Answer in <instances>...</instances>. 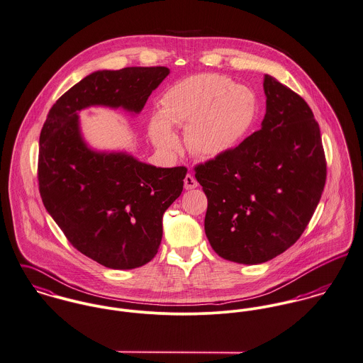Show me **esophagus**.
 Listing matches in <instances>:
<instances>
[{"mask_svg":"<svg viewBox=\"0 0 363 363\" xmlns=\"http://www.w3.org/2000/svg\"><path fill=\"white\" fill-rule=\"evenodd\" d=\"M184 186H185V189H195V188H198V181L194 178V175H191V174H188L186 177H185V179H184Z\"/></svg>","mask_w":363,"mask_h":363,"instance_id":"esophagus-1","label":"esophagus"}]
</instances>
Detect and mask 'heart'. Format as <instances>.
Listing matches in <instances>:
<instances>
[{
	"label": "heart",
	"instance_id": "heart-1",
	"mask_svg": "<svg viewBox=\"0 0 363 363\" xmlns=\"http://www.w3.org/2000/svg\"><path fill=\"white\" fill-rule=\"evenodd\" d=\"M162 113L153 114L149 133L164 152H178L181 140L172 125H186V143L201 157H218L245 138L257 103L255 93L227 77L199 74L172 84L160 100Z\"/></svg>",
	"mask_w": 363,
	"mask_h": 363
}]
</instances>
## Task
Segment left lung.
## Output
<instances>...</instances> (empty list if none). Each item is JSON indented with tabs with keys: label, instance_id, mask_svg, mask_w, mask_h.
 <instances>
[{
	"label": "left lung",
	"instance_id": "obj_1",
	"mask_svg": "<svg viewBox=\"0 0 363 363\" xmlns=\"http://www.w3.org/2000/svg\"><path fill=\"white\" fill-rule=\"evenodd\" d=\"M263 87L262 129L194 168L207 198L206 237L218 256L242 264L267 262L301 238L327 177L308 103L270 75Z\"/></svg>",
	"mask_w": 363,
	"mask_h": 363
}]
</instances>
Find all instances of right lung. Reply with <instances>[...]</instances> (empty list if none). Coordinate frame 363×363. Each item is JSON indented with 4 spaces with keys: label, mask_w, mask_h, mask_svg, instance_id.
<instances>
[{
    "label": "right lung",
    "mask_w": 363,
    "mask_h": 363,
    "mask_svg": "<svg viewBox=\"0 0 363 363\" xmlns=\"http://www.w3.org/2000/svg\"><path fill=\"white\" fill-rule=\"evenodd\" d=\"M168 74L165 67L93 72L55 101L41 128L38 179L44 207L75 249L108 269H136L156 256L162 214L181 195L188 168L91 152L77 113L89 106L139 113Z\"/></svg>",
    "instance_id": "obj_1"
}]
</instances>
